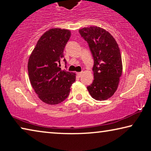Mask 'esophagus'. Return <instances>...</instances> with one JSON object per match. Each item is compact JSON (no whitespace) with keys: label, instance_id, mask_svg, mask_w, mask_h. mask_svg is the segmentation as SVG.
I'll return each mask as SVG.
<instances>
[{"label":"esophagus","instance_id":"obj_1","mask_svg":"<svg viewBox=\"0 0 151 151\" xmlns=\"http://www.w3.org/2000/svg\"><path fill=\"white\" fill-rule=\"evenodd\" d=\"M76 74H77V75H78V76H81L82 75V74H83V73H82V72H80V73H77Z\"/></svg>","mask_w":151,"mask_h":151}]
</instances>
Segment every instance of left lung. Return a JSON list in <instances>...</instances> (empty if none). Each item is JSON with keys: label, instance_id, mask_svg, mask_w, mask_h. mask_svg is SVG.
Segmentation results:
<instances>
[{"label": "left lung", "instance_id": "8db88e82", "mask_svg": "<svg viewBox=\"0 0 151 151\" xmlns=\"http://www.w3.org/2000/svg\"><path fill=\"white\" fill-rule=\"evenodd\" d=\"M78 31L87 41L94 58V81L87 89L95 100L105 101L117 90L122 75L119 45L114 38L101 27H85Z\"/></svg>", "mask_w": 151, "mask_h": 151}]
</instances>
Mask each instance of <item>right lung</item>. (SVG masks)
<instances>
[{
	"label": "right lung",
	"mask_w": 151,
	"mask_h": 151,
	"mask_svg": "<svg viewBox=\"0 0 151 151\" xmlns=\"http://www.w3.org/2000/svg\"><path fill=\"white\" fill-rule=\"evenodd\" d=\"M69 30L50 29L43 34L28 61L30 84L38 97L45 103L57 104L69 95L70 86L76 80L75 73L61 70L63 51L70 37Z\"/></svg>",
	"instance_id": "right-lung-1"
}]
</instances>
